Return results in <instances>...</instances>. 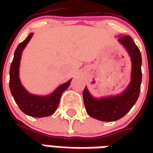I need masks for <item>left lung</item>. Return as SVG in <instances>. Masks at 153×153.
I'll list each match as a JSON object with an SVG mask.
<instances>
[{
  "instance_id": "obj_1",
  "label": "left lung",
  "mask_w": 153,
  "mask_h": 153,
  "mask_svg": "<svg viewBox=\"0 0 153 153\" xmlns=\"http://www.w3.org/2000/svg\"><path fill=\"white\" fill-rule=\"evenodd\" d=\"M118 42L125 47L131 59V80L128 87L120 94L100 98L94 97L87 87L83 93L87 113L102 121H115L125 116L137 102L140 93L142 57L139 49L130 36H120Z\"/></svg>"
}]
</instances>
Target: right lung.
Returning <instances> with one entry per match:
<instances>
[{"label":"right lung","mask_w":153,"mask_h":153,"mask_svg":"<svg viewBox=\"0 0 153 153\" xmlns=\"http://www.w3.org/2000/svg\"><path fill=\"white\" fill-rule=\"evenodd\" d=\"M33 35V33H29L24 42L19 44L15 50L10 69V89L15 102L23 112L32 117L41 118L51 115L56 111L60 97L69 88L71 79L57 87L52 93L46 96L32 94L25 89L19 79V65L23 51L31 40Z\"/></svg>","instance_id":"right-lung-1"}]
</instances>
